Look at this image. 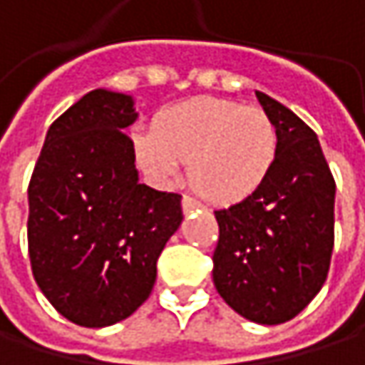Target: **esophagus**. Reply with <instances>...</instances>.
<instances>
[{
	"label": "esophagus",
	"mask_w": 365,
	"mask_h": 365,
	"mask_svg": "<svg viewBox=\"0 0 365 365\" xmlns=\"http://www.w3.org/2000/svg\"><path fill=\"white\" fill-rule=\"evenodd\" d=\"M200 207V202L196 200V198H192V196H183L182 198V209L183 213H190V211H196Z\"/></svg>",
	"instance_id": "esophagus-1"
}]
</instances>
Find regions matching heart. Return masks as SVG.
Returning <instances> with one entry per match:
<instances>
[{
	"label": "heart",
	"mask_w": 365,
	"mask_h": 365,
	"mask_svg": "<svg viewBox=\"0 0 365 365\" xmlns=\"http://www.w3.org/2000/svg\"><path fill=\"white\" fill-rule=\"evenodd\" d=\"M139 167L169 183L187 163L190 185L213 205H239L268 182L279 156V128L262 108L198 97L163 110L154 130H135Z\"/></svg>",
	"instance_id": "b5f03b06"
}]
</instances>
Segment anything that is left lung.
<instances>
[{"label": "left lung", "mask_w": 365, "mask_h": 365, "mask_svg": "<svg viewBox=\"0 0 365 365\" xmlns=\"http://www.w3.org/2000/svg\"><path fill=\"white\" fill-rule=\"evenodd\" d=\"M279 128L277 165L252 198L217 209L213 283L245 319H294L322 289L334 250L336 182L315 130L257 91Z\"/></svg>", "instance_id": "left-lung-1"}]
</instances>
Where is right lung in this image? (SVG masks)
Masks as SVG:
<instances>
[{"label":"right lung","mask_w":365,"mask_h":365,"mask_svg":"<svg viewBox=\"0 0 365 365\" xmlns=\"http://www.w3.org/2000/svg\"><path fill=\"white\" fill-rule=\"evenodd\" d=\"M133 99L93 91L48 128L29 182L27 241L41 294L69 322L106 328L152 294L183 220L182 196L137 182Z\"/></svg>","instance_id":"obj_1"}]
</instances>
